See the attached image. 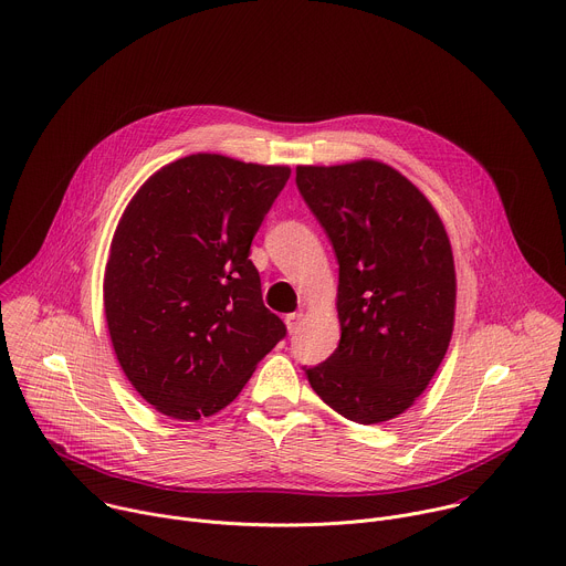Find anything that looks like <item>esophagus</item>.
<instances>
[{
	"label": "esophagus",
	"instance_id": "obj_1",
	"mask_svg": "<svg viewBox=\"0 0 566 566\" xmlns=\"http://www.w3.org/2000/svg\"><path fill=\"white\" fill-rule=\"evenodd\" d=\"M302 319H304V313H289L286 315V329H289V334H295L300 329Z\"/></svg>",
	"mask_w": 566,
	"mask_h": 566
}]
</instances>
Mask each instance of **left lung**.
<instances>
[{
  "label": "left lung",
  "mask_w": 566,
  "mask_h": 566,
  "mask_svg": "<svg viewBox=\"0 0 566 566\" xmlns=\"http://www.w3.org/2000/svg\"><path fill=\"white\" fill-rule=\"evenodd\" d=\"M295 184L340 264V343L304 367L308 382L354 423L396 419L426 391L452 338L457 277L443 221L380 160L297 166Z\"/></svg>",
  "instance_id": "left-lung-1"
}]
</instances>
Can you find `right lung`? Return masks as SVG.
<instances>
[{
	"instance_id": "add662e5",
	"label": "right lung",
	"mask_w": 566,
	"mask_h": 566,
	"mask_svg": "<svg viewBox=\"0 0 566 566\" xmlns=\"http://www.w3.org/2000/svg\"><path fill=\"white\" fill-rule=\"evenodd\" d=\"M289 177L286 166L190 154L127 203L103 282L107 329L127 380L160 415H217L286 336L249 255Z\"/></svg>"
}]
</instances>
